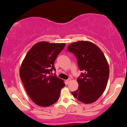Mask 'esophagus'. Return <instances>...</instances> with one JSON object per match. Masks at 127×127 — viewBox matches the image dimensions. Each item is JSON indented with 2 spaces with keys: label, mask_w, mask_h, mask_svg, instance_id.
<instances>
[{
  "label": "esophagus",
  "mask_w": 127,
  "mask_h": 127,
  "mask_svg": "<svg viewBox=\"0 0 127 127\" xmlns=\"http://www.w3.org/2000/svg\"><path fill=\"white\" fill-rule=\"evenodd\" d=\"M70 81H71V80H70V79H68L66 81V83H67V84H69V83L70 82Z\"/></svg>",
  "instance_id": "1"
}]
</instances>
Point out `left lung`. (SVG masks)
I'll list each match as a JSON object with an SVG mask.
<instances>
[{"label":"left lung","instance_id":"obj_1","mask_svg":"<svg viewBox=\"0 0 127 127\" xmlns=\"http://www.w3.org/2000/svg\"><path fill=\"white\" fill-rule=\"evenodd\" d=\"M67 50L76 57L79 70L82 71L77 79L78 89L72 94L85 104L96 101L104 92L108 81L109 68L106 58L97 46L89 41L72 43Z\"/></svg>","mask_w":127,"mask_h":127}]
</instances>
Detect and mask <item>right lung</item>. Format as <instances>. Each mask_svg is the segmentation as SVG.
Masks as SVG:
<instances>
[{"label": "right lung", "mask_w": 127, "mask_h": 127, "mask_svg": "<svg viewBox=\"0 0 127 127\" xmlns=\"http://www.w3.org/2000/svg\"><path fill=\"white\" fill-rule=\"evenodd\" d=\"M65 45L64 43L38 42L29 51L22 62L21 79L30 97L38 106L46 107L54 104L65 86L62 79L55 74H50L56 70L54 63Z\"/></svg>", "instance_id": "obj_1"}]
</instances>
